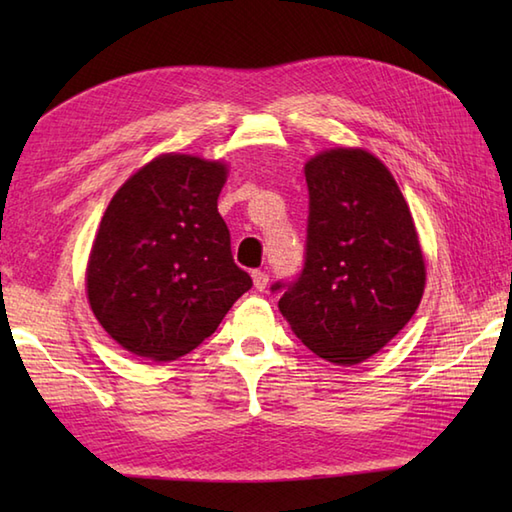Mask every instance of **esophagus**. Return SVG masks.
Returning <instances> with one entry per match:
<instances>
[{
  "mask_svg": "<svg viewBox=\"0 0 512 512\" xmlns=\"http://www.w3.org/2000/svg\"><path fill=\"white\" fill-rule=\"evenodd\" d=\"M253 284H255V290H266L268 286V275L262 273V270H253Z\"/></svg>",
  "mask_w": 512,
  "mask_h": 512,
  "instance_id": "esophagus-1",
  "label": "esophagus"
}]
</instances>
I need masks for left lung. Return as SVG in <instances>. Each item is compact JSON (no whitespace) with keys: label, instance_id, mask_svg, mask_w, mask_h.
<instances>
[{"label":"left lung","instance_id":"obj_1","mask_svg":"<svg viewBox=\"0 0 512 512\" xmlns=\"http://www.w3.org/2000/svg\"><path fill=\"white\" fill-rule=\"evenodd\" d=\"M308 228L301 273L270 286L297 339L325 361L356 365L405 328L424 290L409 206L387 167L363 149L306 165Z\"/></svg>","mask_w":512,"mask_h":512}]
</instances>
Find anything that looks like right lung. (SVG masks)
Wrapping results in <instances>:
<instances>
[{"label": "right lung", "mask_w": 512, "mask_h": 512, "mask_svg": "<svg viewBox=\"0 0 512 512\" xmlns=\"http://www.w3.org/2000/svg\"><path fill=\"white\" fill-rule=\"evenodd\" d=\"M222 162L165 154L116 191L96 233L88 299L112 339L173 361L211 336L253 286L217 213Z\"/></svg>", "instance_id": "right-lung-1"}]
</instances>
